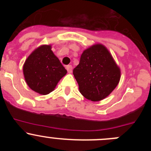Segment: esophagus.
<instances>
[{"label": "esophagus", "instance_id": "obj_1", "mask_svg": "<svg viewBox=\"0 0 151 151\" xmlns=\"http://www.w3.org/2000/svg\"><path fill=\"white\" fill-rule=\"evenodd\" d=\"M66 69H67V71H68V73L72 72V66H71V65H68V66H66Z\"/></svg>", "mask_w": 151, "mask_h": 151}]
</instances>
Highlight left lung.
Here are the masks:
<instances>
[{
    "instance_id": "1",
    "label": "left lung",
    "mask_w": 151,
    "mask_h": 151,
    "mask_svg": "<svg viewBox=\"0 0 151 151\" xmlns=\"http://www.w3.org/2000/svg\"><path fill=\"white\" fill-rule=\"evenodd\" d=\"M73 74L82 95L93 101H101L108 96L121 79L120 68L109 50L101 44L83 51Z\"/></svg>"
}]
</instances>
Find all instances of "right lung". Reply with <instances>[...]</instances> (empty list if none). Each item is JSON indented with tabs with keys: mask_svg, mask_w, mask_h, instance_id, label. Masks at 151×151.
<instances>
[{
	"mask_svg": "<svg viewBox=\"0 0 151 151\" xmlns=\"http://www.w3.org/2000/svg\"><path fill=\"white\" fill-rule=\"evenodd\" d=\"M67 71L54 55L51 45L36 48L25 60L23 74L30 89L42 95L52 91Z\"/></svg>",
	"mask_w": 151,
	"mask_h": 151,
	"instance_id": "right-lung-1",
	"label": "right lung"
}]
</instances>
